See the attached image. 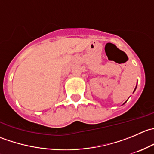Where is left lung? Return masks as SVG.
Listing matches in <instances>:
<instances>
[{
  "label": "left lung",
  "instance_id": "8db88e82",
  "mask_svg": "<svg viewBox=\"0 0 154 154\" xmlns=\"http://www.w3.org/2000/svg\"><path fill=\"white\" fill-rule=\"evenodd\" d=\"M136 86H137V85H136ZM136 88H135V90H136ZM135 90H134V91H135ZM134 91H133V92H134ZM125 103H124V104H125Z\"/></svg>",
  "mask_w": 154,
  "mask_h": 154
}]
</instances>
